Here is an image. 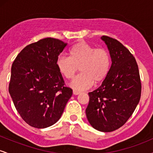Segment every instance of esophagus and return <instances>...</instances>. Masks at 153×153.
I'll return each instance as SVG.
<instances>
[{"label": "esophagus", "instance_id": "esophagus-1", "mask_svg": "<svg viewBox=\"0 0 153 153\" xmlns=\"http://www.w3.org/2000/svg\"><path fill=\"white\" fill-rule=\"evenodd\" d=\"M73 94H74V95H78V94H80V91H76V90H73Z\"/></svg>", "mask_w": 153, "mask_h": 153}]
</instances>
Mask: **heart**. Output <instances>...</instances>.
<instances>
[{
	"mask_svg": "<svg viewBox=\"0 0 153 153\" xmlns=\"http://www.w3.org/2000/svg\"><path fill=\"white\" fill-rule=\"evenodd\" d=\"M69 57L59 55L56 65L61 75L68 80H73L78 73L81 72L71 82L72 88L85 90L95 83L104 80L110 71L111 59L109 52L103 48H96L84 42H80L70 49Z\"/></svg>",
	"mask_w": 153,
	"mask_h": 153,
	"instance_id": "heart-1",
	"label": "heart"
}]
</instances>
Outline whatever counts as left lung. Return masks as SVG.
<instances>
[{
  "instance_id": "left-lung-1",
  "label": "left lung",
  "mask_w": 153,
  "mask_h": 153,
  "mask_svg": "<svg viewBox=\"0 0 153 153\" xmlns=\"http://www.w3.org/2000/svg\"><path fill=\"white\" fill-rule=\"evenodd\" d=\"M111 58L108 75L97 89L88 93L85 114L94 129L103 132L122 127L133 114L141 96L137 63L128 49L117 39L102 36Z\"/></svg>"
}]
</instances>
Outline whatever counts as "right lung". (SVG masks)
Here are the masks:
<instances>
[{
	"label": "right lung",
	"instance_id": "1",
	"mask_svg": "<svg viewBox=\"0 0 153 153\" xmlns=\"http://www.w3.org/2000/svg\"><path fill=\"white\" fill-rule=\"evenodd\" d=\"M67 45L57 39H42L24 47L12 64L9 94L17 111L31 127L53 125L73 94L56 65Z\"/></svg>",
	"mask_w": 153,
	"mask_h": 153
}]
</instances>
